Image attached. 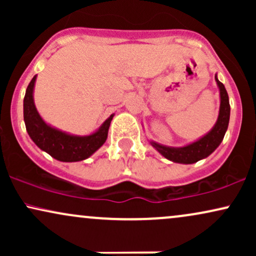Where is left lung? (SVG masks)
<instances>
[{"label":"left lung","instance_id":"obj_1","mask_svg":"<svg viewBox=\"0 0 256 256\" xmlns=\"http://www.w3.org/2000/svg\"><path fill=\"white\" fill-rule=\"evenodd\" d=\"M216 80L220 90V110L216 124L201 140L186 146H182V148H170V146H164L152 142V146L166 158L179 164L198 162L201 158H207L208 155L212 154L222 143L225 132L228 130V120H230V102H228V95L224 84L218 80L216 76Z\"/></svg>","mask_w":256,"mask_h":256}]
</instances>
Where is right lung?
I'll use <instances>...</instances> for the list:
<instances>
[{
  "label": "right lung",
  "mask_w": 256,
  "mask_h": 256,
  "mask_svg": "<svg viewBox=\"0 0 256 256\" xmlns=\"http://www.w3.org/2000/svg\"><path fill=\"white\" fill-rule=\"evenodd\" d=\"M36 76L28 84L24 98V120L28 136L38 148L50 156L64 162L85 160L92 155L107 140L108 128L113 114L104 122L95 134L90 136H71L46 125L40 118L34 104V86Z\"/></svg>",
  "instance_id": "add662e5"
}]
</instances>
